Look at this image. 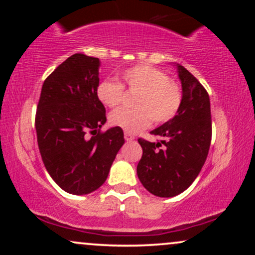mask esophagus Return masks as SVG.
I'll return each instance as SVG.
<instances>
[{"label":"esophagus","instance_id":"34e87169","mask_svg":"<svg viewBox=\"0 0 255 255\" xmlns=\"http://www.w3.org/2000/svg\"><path fill=\"white\" fill-rule=\"evenodd\" d=\"M125 139L127 140V141H133V140L135 139V136H134L133 134L127 133V131H125Z\"/></svg>","mask_w":255,"mask_h":255}]
</instances>
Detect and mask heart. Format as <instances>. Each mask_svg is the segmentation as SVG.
<instances>
[{
  "label": "heart",
  "instance_id": "obj_1",
  "mask_svg": "<svg viewBox=\"0 0 255 255\" xmlns=\"http://www.w3.org/2000/svg\"><path fill=\"white\" fill-rule=\"evenodd\" d=\"M125 90L134 96L131 110H118L110 115L114 127L127 133H137L151 122L162 125L176 116L182 104L183 92L165 72L148 64H136L121 74V84L103 80L97 87V97L105 107L115 109L122 104Z\"/></svg>",
  "mask_w": 255,
  "mask_h": 255
}]
</instances>
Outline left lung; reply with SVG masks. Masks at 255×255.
<instances>
[{"label":"left lung","instance_id":"obj_1","mask_svg":"<svg viewBox=\"0 0 255 255\" xmlns=\"http://www.w3.org/2000/svg\"><path fill=\"white\" fill-rule=\"evenodd\" d=\"M178 77L183 92L180 110L151 131L162 140L137 139L142 148L137 177L148 192L160 198L175 197L191 186L206 160L212 137L209 93L182 66H178Z\"/></svg>","mask_w":255,"mask_h":255}]
</instances>
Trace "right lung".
Returning <instances> with one entry per match:
<instances>
[{"label": "right lung", "mask_w": 255, "mask_h": 255, "mask_svg": "<svg viewBox=\"0 0 255 255\" xmlns=\"http://www.w3.org/2000/svg\"><path fill=\"white\" fill-rule=\"evenodd\" d=\"M99 58L74 54L44 81L36 111L44 166L63 191L84 195L107 180L124 130L105 131V108L97 97Z\"/></svg>", "instance_id": "obj_1"}]
</instances>
